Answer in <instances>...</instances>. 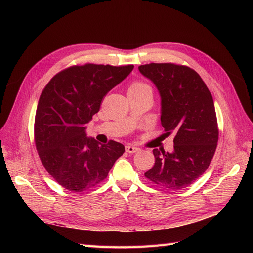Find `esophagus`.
<instances>
[{"label":"esophagus","instance_id":"esophagus-1","mask_svg":"<svg viewBox=\"0 0 253 253\" xmlns=\"http://www.w3.org/2000/svg\"><path fill=\"white\" fill-rule=\"evenodd\" d=\"M126 151L127 153H129V154H133V153L138 152L139 149L134 147V145H132V144H126Z\"/></svg>","mask_w":253,"mask_h":253}]
</instances>
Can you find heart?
<instances>
[{"instance_id":"1","label":"heart","mask_w":253,"mask_h":253,"mask_svg":"<svg viewBox=\"0 0 253 253\" xmlns=\"http://www.w3.org/2000/svg\"><path fill=\"white\" fill-rule=\"evenodd\" d=\"M147 89H151V88L147 83H144L142 81H135L128 87V91L129 90H135V91L136 90H147Z\"/></svg>"}]
</instances>
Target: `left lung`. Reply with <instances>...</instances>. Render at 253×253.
Masks as SVG:
<instances>
[{
  "instance_id": "1",
  "label": "left lung",
  "mask_w": 253,
  "mask_h": 253,
  "mask_svg": "<svg viewBox=\"0 0 253 253\" xmlns=\"http://www.w3.org/2000/svg\"><path fill=\"white\" fill-rule=\"evenodd\" d=\"M138 70L159 91L165 135H174V151L153 150L155 164L144 176L166 190L187 188L208 169L216 150L218 127L212 95L201 76L188 66L150 63Z\"/></svg>"
}]
</instances>
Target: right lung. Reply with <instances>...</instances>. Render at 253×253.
Listing matches in <instances>:
<instances>
[{
	"label": "right lung",
	"mask_w": 253,
	"mask_h": 253,
	"mask_svg": "<svg viewBox=\"0 0 253 253\" xmlns=\"http://www.w3.org/2000/svg\"><path fill=\"white\" fill-rule=\"evenodd\" d=\"M134 65H74L53 76L44 87L35 118V142L45 169L60 186L82 192L102 182L124 144L99 143L86 125L103 97L126 79Z\"/></svg>",
	"instance_id": "add662e5"
}]
</instances>
